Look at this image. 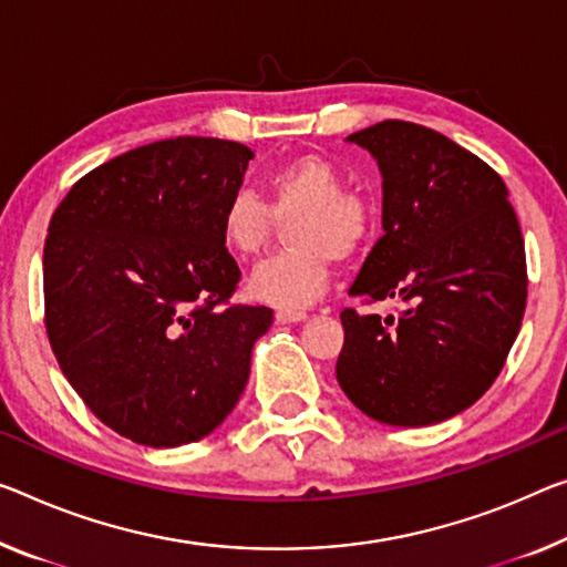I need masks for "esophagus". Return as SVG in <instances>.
Here are the masks:
<instances>
[{"instance_id": "1", "label": "esophagus", "mask_w": 567, "mask_h": 567, "mask_svg": "<svg viewBox=\"0 0 567 567\" xmlns=\"http://www.w3.org/2000/svg\"><path fill=\"white\" fill-rule=\"evenodd\" d=\"M303 319H307L303 311H276V324H299Z\"/></svg>"}]
</instances>
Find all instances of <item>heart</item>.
<instances>
[{
	"label": "heart",
	"instance_id": "obj_1",
	"mask_svg": "<svg viewBox=\"0 0 567 567\" xmlns=\"http://www.w3.org/2000/svg\"><path fill=\"white\" fill-rule=\"evenodd\" d=\"M344 174L319 154L291 156L268 172V205L248 189L225 199L217 235L235 258H254L271 240L276 217L289 220L293 250L278 254L248 276L250 299L281 311L309 309L327 291L334 258L347 260L368 246L374 205L368 195L344 189Z\"/></svg>",
	"mask_w": 567,
	"mask_h": 567
}]
</instances>
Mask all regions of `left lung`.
Segmentation results:
<instances>
[{
	"label": "left lung",
	"instance_id": "obj_1",
	"mask_svg": "<svg viewBox=\"0 0 567 567\" xmlns=\"http://www.w3.org/2000/svg\"><path fill=\"white\" fill-rule=\"evenodd\" d=\"M382 174V230L350 296L405 301L398 321L342 311L337 382L372 421L441 423L489 390L527 303L525 240L499 174L433 128L350 134Z\"/></svg>",
	"mask_w": 567,
	"mask_h": 567
}]
</instances>
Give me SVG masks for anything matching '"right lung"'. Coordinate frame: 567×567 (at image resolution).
Listing matches in <instances>:
<instances>
[{"mask_svg": "<svg viewBox=\"0 0 567 567\" xmlns=\"http://www.w3.org/2000/svg\"><path fill=\"white\" fill-rule=\"evenodd\" d=\"M254 152L177 136L78 179L42 278L58 364L101 423L152 449L205 439L238 403L266 307H228L240 268L217 235Z\"/></svg>", "mask_w": 567, "mask_h": 567, "instance_id": "obj_1", "label": "right lung"}]
</instances>
